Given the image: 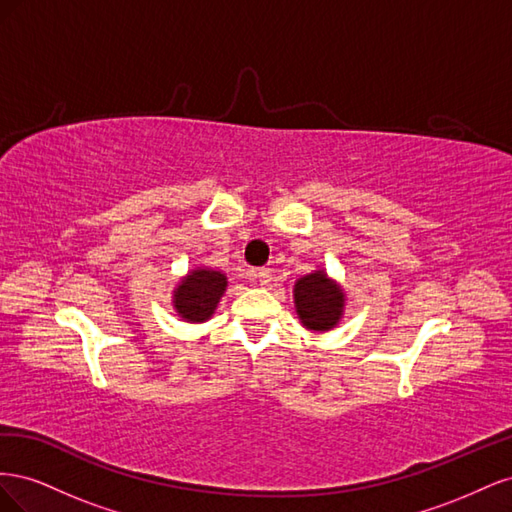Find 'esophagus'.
<instances>
[{"label": "esophagus", "mask_w": 512, "mask_h": 512, "mask_svg": "<svg viewBox=\"0 0 512 512\" xmlns=\"http://www.w3.org/2000/svg\"><path fill=\"white\" fill-rule=\"evenodd\" d=\"M247 277H250V280H256L260 286H267L269 282H271V269H252V271H247Z\"/></svg>", "instance_id": "1"}]
</instances>
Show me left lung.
Returning <instances> with one entry per match:
<instances>
[{"instance_id": "left-lung-1", "label": "left lung", "mask_w": 512, "mask_h": 512, "mask_svg": "<svg viewBox=\"0 0 512 512\" xmlns=\"http://www.w3.org/2000/svg\"><path fill=\"white\" fill-rule=\"evenodd\" d=\"M294 305L307 329L329 331L344 312V292L327 273H309L294 284Z\"/></svg>"}]
</instances>
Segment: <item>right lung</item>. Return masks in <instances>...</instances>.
I'll return each instance as SVG.
<instances>
[{"instance_id":"add662e5","label":"right lung","mask_w":512,"mask_h":512,"mask_svg":"<svg viewBox=\"0 0 512 512\" xmlns=\"http://www.w3.org/2000/svg\"><path fill=\"white\" fill-rule=\"evenodd\" d=\"M226 290V275L211 269L192 271L175 290V309L188 322L209 320Z\"/></svg>"}]
</instances>
